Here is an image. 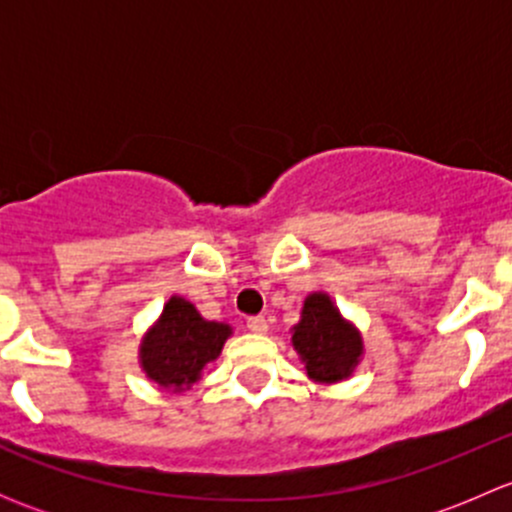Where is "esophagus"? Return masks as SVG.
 <instances>
[{"label": "esophagus", "mask_w": 512, "mask_h": 512, "mask_svg": "<svg viewBox=\"0 0 512 512\" xmlns=\"http://www.w3.org/2000/svg\"><path fill=\"white\" fill-rule=\"evenodd\" d=\"M247 329L255 334H265L267 332V319L265 317H247Z\"/></svg>", "instance_id": "obj_1"}]
</instances>
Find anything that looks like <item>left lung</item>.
Instances as JSON below:
<instances>
[{"label":"left lung","mask_w":512,"mask_h":512,"mask_svg":"<svg viewBox=\"0 0 512 512\" xmlns=\"http://www.w3.org/2000/svg\"><path fill=\"white\" fill-rule=\"evenodd\" d=\"M292 347L304 361L309 379L319 384H334L352 376L364 354L361 334L324 292L304 299L302 319L292 327Z\"/></svg>","instance_id":"8db88e82"}]
</instances>
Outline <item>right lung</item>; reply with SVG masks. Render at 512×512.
Listing matches in <instances>:
<instances>
[{"label":"right lung","instance_id":"right-lung-1","mask_svg":"<svg viewBox=\"0 0 512 512\" xmlns=\"http://www.w3.org/2000/svg\"><path fill=\"white\" fill-rule=\"evenodd\" d=\"M230 334V324L208 322L188 299L173 294L143 337L138 349L141 369L160 389L185 391L200 381L210 361L218 359Z\"/></svg>","mask_w":512,"mask_h":512}]
</instances>
